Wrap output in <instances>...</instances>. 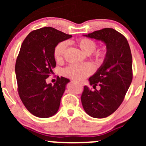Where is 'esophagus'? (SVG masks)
Segmentation results:
<instances>
[{
	"instance_id": "34e87169",
	"label": "esophagus",
	"mask_w": 146,
	"mask_h": 146,
	"mask_svg": "<svg viewBox=\"0 0 146 146\" xmlns=\"http://www.w3.org/2000/svg\"><path fill=\"white\" fill-rule=\"evenodd\" d=\"M74 82H76V81H74ZM76 82H77V83H78L79 85H80V86H82V82H77V81H76Z\"/></svg>"
}]
</instances>
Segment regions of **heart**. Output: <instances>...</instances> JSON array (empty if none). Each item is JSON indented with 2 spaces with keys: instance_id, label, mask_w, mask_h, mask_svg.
I'll return each mask as SVG.
<instances>
[{
  "instance_id": "1",
  "label": "heart",
  "mask_w": 146,
  "mask_h": 146,
  "mask_svg": "<svg viewBox=\"0 0 146 146\" xmlns=\"http://www.w3.org/2000/svg\"><path fill=\"white\" fill-rule=\"evenodd\" d=\"M76 44L83 51L85 54H92L96 48V43L93 40L88 38H80L75 42ZM67 46L66 42H61L56 46L54 51V56L56 60L62 58L64 53ZM104 51H98L95 54V57L97 60H101L104 58ZM93 72V68L90 64H72L64 69L63 73L66 77L75 79V80H82L87 76L90 75Z\"/></svg>"
}]
</instances>
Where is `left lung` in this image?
Listing matches in <instances>:
<instances>
[{"mask_svg":"<svg viewBox=\"0 0 146 146\" xmlns=\"http://www.w3.org/2000/svg\"><path fill=\"white\" fill-rule=\"evenodd\" d=\"M88 38L100 41L106 46L105 58L95 73L88 79L92 91L84 87L81 96L85 112L94 118L107 117L114 112L123 100L132 81V56L127 39L112 28H104L83 35Z\"/></svg>","mask_w":146,"mask_h":146,"instance_id":"left-lung-1","label":"left lung"}]
</instances>
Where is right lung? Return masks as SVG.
I'll return each mask as SVG.
<instances>
[{
	"label": "right lung",
	"instance_id": "obj_1",
	"mask_svg": "<svg viewBox=\"0 0 146 146\" xmlns=\"http://www.w3.org/2000/svg\"><path fill=\"white\" fill-rule=\"evenodd\" d=\"M71 35L51 27L32 31L22 44L15 64L18 93L31 114L48 118L59 109L61 99L70 80L58 77L54 85L46 79L53 73L56 61L54 51L60 42Z\"/></svg>",
	"mask_w": 146,
	"mask_h": 146
}]
</instances>
